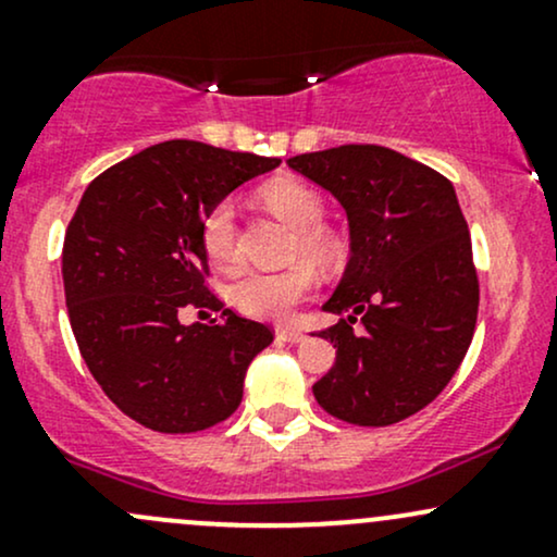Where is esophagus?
I'll return each instance as SVG.
<instances>
[{
    "label": "esophagus",
    "mask_w": 557,
    "mask_h": 557,
    "mask_svg": "<svg viewBox=\"0 0 557 557\" xmlns=\"http://www.w3.org/2000/svg\"><path fill=\"white\" fill-rule=\"evenodd\" d=\"M277 337L280 341H285V343H304L306 341V335L300 330H293V327H283V330H277Z\"/></svg>",
    "instance_id": "34e87169"
}]
</instances>
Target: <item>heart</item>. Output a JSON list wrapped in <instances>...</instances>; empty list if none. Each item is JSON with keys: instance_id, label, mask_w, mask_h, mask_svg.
<instances>
[{"instance_id": "obj_1", "label": "heart", "mask_w": 557, "mask_h": 557, "mask_svg": "<svg viewBox=\"0 0 557 557\" xmlns=\"http://www.w3.org/2000/svg\"><path fill=\"white\" fill-rule=\"evenodd\" d=\"M261 201L280 220L298 230L296 257L311 259L327 267L337 257V243L322 227L324 201L317 190L298 181H272L259 190ZM201 248L209 264L220 272H235L240 264L238 225H235L233 201H220L209 209L201 222ZM311 267L296 264L283 272H251L238 280L230 290V300L243 314L257 319H285L293 309L314 290Z\"/></svg>"}]
</instances>
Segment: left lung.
Returning a JSON list of instances; mask_svg holds the SVG:
<instances>
[{"instance_id": "obj_1", "label": "left lung", "mask_w": 557, "mask_h": 557, "mask_svg": "<svg viewBox=\"0 0 557 557\" xmlns=\"http://www.w3.org/2000/svg\"><path fill=\"white\" fill-rule=\"evenodd\" d=\"M348 216L350 259L322 306L341 319L319 337L335 367L314 385L332 417L387 426L421 411L461 367L476 327L479 283L456 188L385 146H337L287 159ZM356 318L364 327L352 332Z\"/></svg>"}]
</instances>
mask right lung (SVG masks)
Here are the masks:
<instances>
[{
    "label": "right lung",
    "instance_id": "obj_1",
    "mask_svg": "<svg viewBox=\"0 0 557 557\" xmlns=\"http://www.w3.org/2000/svg\"><path fill=\"white\" fill-rule=\"evenodd\" d=\"M277 164L164 140L101 172L83 194L62 248L70 327L107 398L138 424L198 432L240 406L248 363L272 330L209 296L201 222ZM188 302L222 310L221 322L181 325L176 311Z\"/></svg>",
    "mask_w": 557,
    "mask_h": 557
}]
</instances>
